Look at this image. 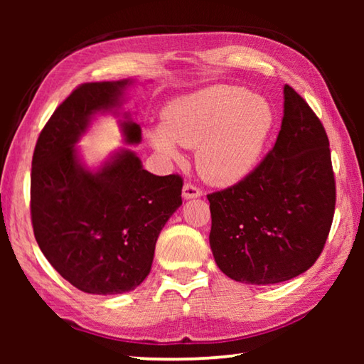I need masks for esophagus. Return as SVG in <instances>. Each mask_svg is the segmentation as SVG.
<instances>
[{
    "label": "esophagus",
    "instance_id": "1",
    "mask_svg": "<svg viewBox=\"0 0 364 364\" xmlns=\"http://www.w3.org/2000/svg\"><path fill=\"white\" fill-rule=\"evenodd\" d=\"M200 194H202V191L197 186H194V184L186 183L183 186V197H184V199H196V197H200Z\"/></svg>",
    "mask_w": 364,
    "mask_h": 364
}]
</instances>
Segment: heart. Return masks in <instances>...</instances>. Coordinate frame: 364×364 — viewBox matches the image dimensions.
Instances as JSON below:
<instances>
[{"label":"heart","mask_w":364,"mask_h":364,"mask_svg":"<svg viewBox=\"0 0 364 364\" xmlns=\"http://www.w3.org/2000/svg\"><path fill=\"white\" fill-rule=\"evenodd\" d=\"M271 127L273 112L263 97L239 86L215 85L171 101L149 139L168 159H180L178 144L197 147L200 173L228 186L255 167Z\"/></svg>","instance_id":"heart-1"}]
</instances>
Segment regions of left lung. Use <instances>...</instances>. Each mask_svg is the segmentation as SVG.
Segmentation results:
<instances>
[{
    "instance_id": "1",
    "label": "left lung",
    "mask_w": 364,
    "mask_h": 364,
    "mask_svg": "<svg viewBox=\"0 0 364 364\" xmlns=\"http://www.w3.org/2000/svg\"><path fill=\"white\" fill-rule=\"evenodd\" d=\"M207 199L210 247L228 278L267 286L313 267L334 218L336 180L328 134L297 91L284 86V117L267 157Z\"/></svg>"
}]
</instances>
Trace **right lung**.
<instances>
[{"mask_svg":"<svg viewBox=\"0 0 364 364\" xmlns=\"http://www.w3.org/2000/svg\"><path fill=\"white\" fill-rule=\"evenodd\" d=\"M132 80L83 83L54 110L36 141L30 213L43 255L80 291H133L149 274L160 231L183 204L180 175L157 176L130 149L97 170L80 162L75 146L100 112H114ZM128 144L141 127L120 122Z\"/></svg>","mask_w":364,"mask_h":364,"instance_id":"1","label":"right lung"}]
</instances>
